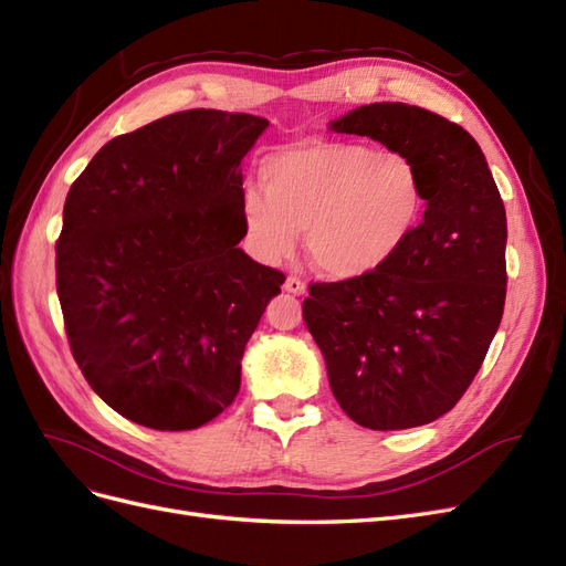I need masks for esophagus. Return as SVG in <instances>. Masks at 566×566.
Listing matches in <instances>:
<instances>
[{"mask_svg":"<svg viewBox=\"0 0 566 566\" xmlns=\"http://www.w3.org/2000/svg\"><path fill=\"white\" fill-rule=\"evenodd\" d=\"M283 287L287 290V293H293V295H304L306 293V283L302 279H297V276H287Z\"/></svg>","mask_w":566,"mask_h":566,"instance_id":"obj_1","label":"esophagus"}]
</instances>
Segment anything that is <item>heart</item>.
<instances>
[{
  "label": "heart",
  "mask_w": 566,
  "mask_h": 566,
  "mask_svg": "<svg viewBox=\"0 0 566 566\" xmlns=\"http://www.w3.org/2000/svg\"><path fill=\"white\" fill-rule=\"evenodd\" d=\"M262 191L241 198L243 227L256 254L279 262L297 233L318 273L358 281L397 260L418 231L427 186L413 158L399 150L335 139H306L260 163Z\"/></svg>",
  "instance_id": "b5f03b06"
}]
</instances>
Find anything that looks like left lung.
Listing matches in <instances>:
<instances>
[{"label": "left lung", "mask_w": 566, "mask_h": 566, "mask_svg": "<svg viewBox=\"0 0 566 566\" xmlns=\"http://www.w3.org/2000/svg\"><path fill=\"white\" fill-rule=\"evenodd\" d=\"M331 127L413 158L427 186L418 231L358 281L312 283L304 323L339 408L368 430L441 418L482 368L505 306L507 219L479 144L408 104H370Z\"/></svg>", "instance_id": "left-lung-1"}]
</instances>
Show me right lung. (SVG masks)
<instances>
[{
	"label": "right lung",
	"mask_w": 566,
	"mask_h": 566,
	"mask_svg": "<svg viewBox=\"0 0 566 566\" xmlns=\"http://www.w3.org/2000/svg\"><path fill=\"white\" fill-rule=\"evenodd\" d=\"M269 127L181 111L119 134L73 181L56 293L84 380L119 416L196 430L233 403L248 339L285 281L238 248L241 160Z\"/></svg>",
	"instance_id": "add662e5"
}]
</instances>
